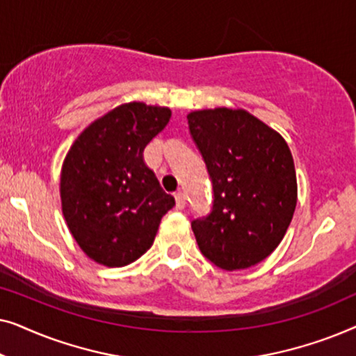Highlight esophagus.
Segmentation results:
<instances>
[{
	"label": "esophagus",
	"mask_w": 356,
	"mask_h": 356,
	"mask_svg": "<svg viewBox=\"0 0 356 356\" xmlns=\"http://www.w3.org/2000/svg\"><path fill=\"white\" fill-rule=\"evenodd\" d=\"M175 201H177V209L178 211H181L186 206V197H184V194L181 191L175 193Z\"/></svg>",
	"instance_id": "34e87169"
}]
</instances>
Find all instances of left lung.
<instances>
[{"label":"left lung","mask_w":356,"mask_h":356,"mask_svg":"<svg viewBox=\"0 0 356 356\" xmlns=\"http://www.w3.org/2000/svg\"><path fill=\"white\" fill-rule=\"evenodd\" d=\"M188 124L213 189L211 213L191 222L199 250L225 270L256 266L293 218L298 193L289 145L246 110L191 111Z\"/></svg>","instance_id":"obj_1"}]
</instances>
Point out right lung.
<instances>
[{
  "mask_svg": "<svg viewBox=\"0 0 356 356\" xmlns=\"http://www.w3.org/2000/svg\"><path fill=\"white\" fill-rule=\"evenodd\" d=\"M170 118L167 106L131 102L95 120L71 145L61 168V209L92 261L123 267L139 259L175 206L143 157Z\"/></svg>",
  "mask_w": 356,
  "mask_h": 356,
  "instance_id": "right-lung-1",
  "label": "right lung"
}]
</instances>
